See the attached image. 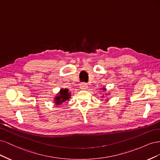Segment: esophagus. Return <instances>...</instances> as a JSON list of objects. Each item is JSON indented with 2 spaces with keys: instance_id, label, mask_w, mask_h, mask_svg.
I'll use <instances>...</instances> for the list:
<instances>
[{
  "instance_id": "obj_1",
  "label": "esophagus",
  "mask_w": 160,
  "mask_h": 160,
  "mask_svg": "<svg viewBox=\"0 0 160 160\" xmlns=\"http://www.w3.org/2000/svg\"><path fill=\"white\" fill-rule=\"evenodd\" d=\"M80 88L81 89H83V90H85L88 88V85L86 83H81L80 84Z\"/></svg>"
}]
</instances>
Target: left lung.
Masks as SVG:
<instances>
[{"label":"left lung","instance_id":"obj_1","mask_svg":"<svg viewBox=\"0 0 160 160\" xmlns=\"http://www.w3.org/2000/svg\"><path fill=\"white\" fill-rule=\"evenodd\" d=\"M103 90H105V88H103Z\"/></svg>","mask_w":160,"mask_h":160}]
</instances>
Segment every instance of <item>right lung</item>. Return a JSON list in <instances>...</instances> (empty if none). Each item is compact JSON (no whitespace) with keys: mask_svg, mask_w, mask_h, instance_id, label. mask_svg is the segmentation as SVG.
<instances>
[{"mask_svg":"<svg viewBox=\"0 0 160 160\" xmlns=\"http://www.w3.org/2000/svg\"><path fill=\"white\" fill-rule=\"evenodd\" d=\"M59 95L56 96L55 98V105H61L62 102H65V101L68 100L70 98L71 94L69 93V90L67 89H61L60 91V93H59Z\"/></svg>","mask_w":160,"mask_h":160,"instance_id":"obj_1","label":"right lung"}]
</instances>
